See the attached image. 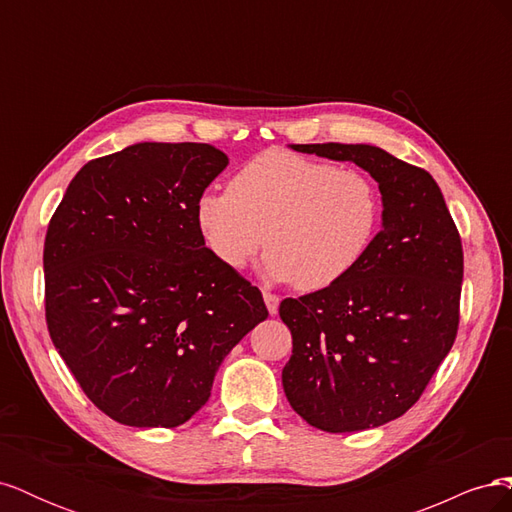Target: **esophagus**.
Here are the masks:
<instances>
[{
  "label": "esophagus",
  "mask_w": 512,
  "mask_h": 512,
  "mask_svg": "<svg viewBox=\"0 0 512 512\" xmlns=\"http://www.w3.org/2000/svg\"><path fill=\"white\" fill-rule=\"evenodd\" d=\"M262 297H265L269 314L271 316L277 314V307H280V297H277V294H273V292H262Z\"/></svg>",
  "instance_id": "esophagus-1"
}]
</instances>
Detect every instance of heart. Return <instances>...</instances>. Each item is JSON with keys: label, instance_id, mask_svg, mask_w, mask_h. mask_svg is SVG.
<instances>
[{"label": "heart", "instance_id": "b5f03b06", "mask_svg": "<svg viewBox=\"0 0 512 512\" xmlns=\"http://www.w3.org/2000/svg\"><path fill=\"white\" fill-rule=\"evenodd\" d=\"M382 222L376 183L363 170L269 149L243 164L224 192L196 200L207 250L232 271L267 245L262 271L303 290L335 286L361 265Z\"/></svg>", "mask_w": 512, "mask_h": 512}]
</instances>
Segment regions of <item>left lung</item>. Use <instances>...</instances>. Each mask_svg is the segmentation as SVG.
<instances>
[{
    "instance_id": "8db88e82",
    "label": "left lung",
    "mask_w": 512,
    "mask_h": 512,
    "mask_svg": "<svg viewBox=\"0 0 512 512\" xmlns=\"http://www.w3.org/2000/svg\"><path fill=\"white\" fill-rule=\"evenodd\" d=\"M354 162L378 181L382 228L335 286L284 299L292 335L282 371L292 410L312 427L350 433L406 414L453 348L463 250L438 183L374 145H292Z\"/></svg>"
}]
</instances>
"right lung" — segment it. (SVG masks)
Wrapping results in <instances>:
<instances>
[{
  "mask_svg": "<svg viewBox=\"0 0 512 512\" xmlns=\"http://www.w3.org/2000/svg\"><path fill=\"white\" fill-rule=\"evenodd\" d=\"M226 164L207 143H138L87 162L49 222L46 327L91 404L121 425H183L269 316L196 226V200Z\"/></svg>",
  "mask_w": 512,
  "mask_h": 512,
  "instance_id": "right-lung-1",
  "label": "right lung"
}]
</instances>
